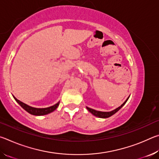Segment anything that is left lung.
I'll return each mask as SVG.
<instances>
[{
    "instance_id": "8db88e82",
    "label": "left lung",
    "mask_w": 159,
    "mask_h": 159,
    "mask_svg": "<svg viewBox=\"0 0 159 159\" xmlns=\"http://www.w3.org/2000/svg\"><path fill=\"white\" fill-rule=\"evenodd\" d=\"M129 98H130V96L128 97V98L126 99V100L123 102V103L120 105V107H118V108L115 109L114 110H112V111H97V110H95L93 109H91V108H89V107H86V109H87L88 111H89L91 114H92L93 115L95 116L96 117H99V118H109L110 116H111L112 115H114V114H116L118 110H120V109L122 108V107L125 105V104L127 102L128 99H129Z\"/></svg>"
}]
</instances>
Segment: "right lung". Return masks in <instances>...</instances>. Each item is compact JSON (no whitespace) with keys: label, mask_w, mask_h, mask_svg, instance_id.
<instances>
[{"label":"right lung","mask_w":159,"mask_h":159,"mask_svg":"<svg viewBox=\"0 0 159 159\" xmlns=\"http://www.w3.org/2000/svg\"><path fill=\"white\" fill-rule=\"evenodd\" d=\"M13 96V95H12ZM13 98L15 99V101L17 102V103L20 104V105L22 107V108L25 110V111H27L29 114L34 116H43L50 114V113L52 112L55 111V110L57 108L59 104H60V101H59L57 103H56L54 105L46 107V108H35V107H32L31 106H29L27 104L24 103V102H21L15 98V96H13Z\"/></svg>","instance_id":"add662e5"}]
</instances>
